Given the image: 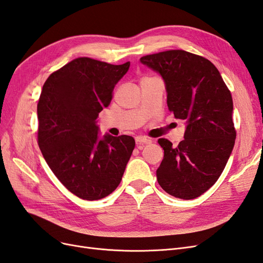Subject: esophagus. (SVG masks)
<instances>
[{
    "label": "esophagus",
    "mask_w": 263,
    "mask_h": 263,
    "mask_svg": "<svg viewBox=\"0 0 263 263\" xmlns=\"http://www.w3.org/2000/svg\"><path fill=\"white\" fill-rule=\"evenodd\" d=\"M135 140H136V144L137 145H144V144H151L153 142V140L149 139V138H146V137H142V136H138L135 138Z\"/></svg>",
    "instance_id": "esophagus-1"
}]
</instances>
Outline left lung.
<instances>
[{"instance_id":"1","label":"left lung","mask_w":263,"mask_h":263,"mask_svg":"<svg viewBox=\"0 0 263 263\" xmlns=\"http://www.w3.org/2000/svg\"><path fill=\"white\" fill-rule=\"evenodd\" d=\"M140 61L161 74L169 110L186 123L178 146L165 138L158 140L164 150L158 183L174 197L192 200L215 184L233 151L232 94L217 68L202 55L166 50Z\"/></svg>"}]
</instances>
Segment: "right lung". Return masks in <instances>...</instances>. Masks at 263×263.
Instances as JSON below:
<instances>
[{"label": "right lung", "mask_w": 263, "mask_h": 263, "mask_svg": "<svg viewBox=\"0 0 263 263\" xmlns=\"http://www.w3.org/2000/svg\"><path fill=\"white\" fill-rule=\"evenodd\" d=\"M129 66L80 57L52 72L43 86L38 146L54 176L82 200H101L115 191L135 148L127 135L99 139L97 125Z\"/></svg>", "instance_id": "1"}]
</instances>
